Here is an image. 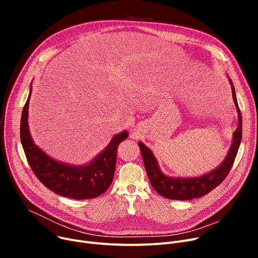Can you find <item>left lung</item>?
<instances>
[{"label": "left lung", "mask_w": 258, "mask_h": 258, "mask_svg": "<svg viewBox=\"0 0 258 258\" xmlns=\"http://www.w3.org/2000/svg\"><path fill=\"white\" fill-rule=\"evenodd\" d=\"M228 80L230 83V86H231L232 97L238 114V124L237 128L233 133L232 143L227 153V156L218 167H215L214 169L207 173L199 175V177H169V175L165 174L161 170L158 164V161L150 148L142 142H138L147 177L150 179V182L155 190L160 196L166 199L178 201H187L201 198L213 190V189L216 186H219L228 175L230 169H231L234 163L242 135L241 114L236 99L235 89L232 80L229 77Z\"/></svg>", "instance_id": "1"}]
</instances>
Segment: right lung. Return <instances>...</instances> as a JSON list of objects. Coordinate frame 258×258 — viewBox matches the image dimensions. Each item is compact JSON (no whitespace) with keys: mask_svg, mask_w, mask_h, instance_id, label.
I'll list each match as a JSON object with an SVG mask.
<instances>
[{"mask_svg":"<svg viewBox=\"0 0 258 258\" xmlns=\"http://www.w3.org/2000/svg\"><path fill=\"white\" fill-rule=\"evenodd\" d=\"M31 92L30 86L21 118V142L27 161L37 179L53 192L70 199L89 200L105 192L114 178L118 145L127 138L128 133L123 131L114 135L104 150L85 165L57 161L39 148L30 135L28 108Z\"/></svg>","mask_w":258,"mask_h":258,"instance_id":"obj_1","label":"right lung"}]
</instances>
